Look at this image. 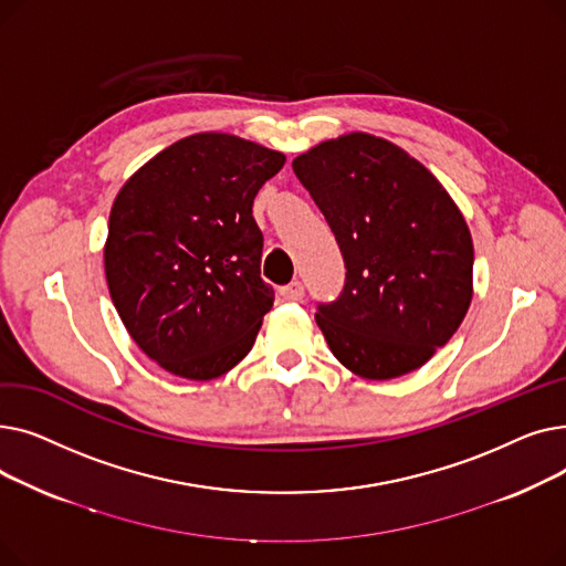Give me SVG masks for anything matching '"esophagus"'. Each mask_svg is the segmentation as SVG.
Masks as SVG:
<instances>
[{"label":"esophagus","instance_id":"obj_1","mask_svg":"<svg viewBox=\"0 0 566 566\" xmlns=\"http://www.w3.org/2000/svg\"><path fill=\"white\" fill-rule=\"evenodd\" d=\"M280 295H282L284 301H303L305 286H303L301 282H291V284H286V286L280 289Z\"/></svg>","mask_w":566,"mask_h":566}]
</instances>
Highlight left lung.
<instances>
[{"label": "left lung", "instance_id": "obj_1", "mask_svg": "<svg viewBox=\"0 0 566 566\" xmlns=\"http://www.w3.org/2000/svg\"><path fill=\"white\" fill-rule=\"evenodd\" d=\"M346 263L339 298L316 323L355 376L420 369L459 331L472 301V235L438 178L401 146L348 133L293 160Z\"/></svg>", "mask_w": 566, "mask_h": 566}]
</instances>
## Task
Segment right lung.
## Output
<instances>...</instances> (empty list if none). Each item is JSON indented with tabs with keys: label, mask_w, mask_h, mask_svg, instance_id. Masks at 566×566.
Instances as JSON below:
<instances>
[{
	"label": "right lung",
	"mask_w": 566,
	"mask_h": 566,
	"mask_svg": "<svg viewBox=\"0 0 566 566\" xmlns=\"http://www.w3.org/2000/svg\"><path fill=\"white\" fill-rule=\"evenodd\" d=\"M286 156L229 133L163 148L114 197L105 277L135 344L165 371L211 380L250 353L275 293L261 280L259 188Z\"/></svg>",
	"instance_id": "1"
}]
</instances>
